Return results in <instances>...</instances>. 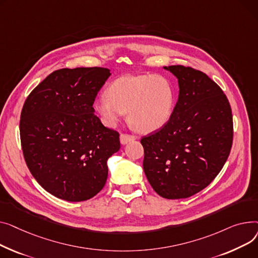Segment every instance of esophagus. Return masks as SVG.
<instances>
[{"label":"esophagus","instance_id":"34e87169","mask_svg":"<svg viewBox=\"0 0 258 258\" xmlns=\"http://www.w3.org/2000/svg\"><path fill=\"white\" fill-rule=\"evenodd\" d=\"M119 140H120V143H122L123 145H126L129 142L136 140V136H134L132 134H128V133H122L119 136Z\"/></svg>","mask_w":258,"mask_h":258}]
</instances>
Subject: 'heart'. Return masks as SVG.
<instances>
[{
  "instance_id": "1",
  "label": "heart",
  "mask_w": 258,
  "mask_h": 258,
  "mask_svg": "<svg viewBox=\"0 0 258 258\" xmlns=\"http://www.w3.org/2000/svg\"><path fill=\"white\" fill-rule=\"evenodd\" d=\"M175 102L172 83L155 74L128 75L114 80L108 93L101 94L95 108L102 122L112 127L128 111L134 127L150 132L170 119Z\"/></svg>"
}]
</instances>
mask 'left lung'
I'll return each instance as SVG.
<instances>
[{
  "label": "left lung",
  "instance_id": "obj_1",
  "mask_svg": "<svg viewBox=\"0 0 258 258\" xmlns=\"http://www.w3.org/2000/svg\"><path fill=\"white\" fill-rule=\"evenodd\" d=\"M179 83L170 119L144 136V171L153 189L165 199H184L209 185L230 154L233 120L221 87L198 70L164 68Z\"/></svg>",
  "mask_w": 258,
  "mask_h": 258
}]
</instances>
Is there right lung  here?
Wrapping results in <instances>:
<instances>
[{
  "mask_svg": "<svg viewBox=\"0 0 258 258\" xmlns=\"http://www.w3.org/2000/svg\"><path fill=\"white\" fill-rule=\"evenodd\" d=\"M109 76L108 69L99 67L60 69L24 103L25 161L37 182L59 199L88 200L107 180V159L120 148L119 133L102 124L93 105Z\"/></svg>",
  "mask_w": 258,
  "mask_h": 258,
  "instance_id": "add662e5",
  "label": "right lung"
}]
</instances>
